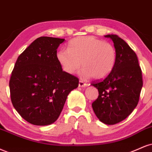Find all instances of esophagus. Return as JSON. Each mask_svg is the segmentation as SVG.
<instances>
[{
    "instance_id": "34e87169",
    "label": "esophagus",
    "mask_w": 152,
    "mask_h": 152,
    "mask_svg": "<svg viewBox=\"0 0 152 152\" xmlns=\"http://www.w3.org/2000/svg\"><path fill=\"white\" fill-rule=\"evenodd\" d=\"M87 85V83H84V82L83 81H81V80H79V83H78V86L79 87H85Z\"/></svg>"
}]
</instances>
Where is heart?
<instances>
[{"instance_id": "1", "label": "heart", "mask_w": 152, "mask_h": 152, "mask_svg": "<svg viewBox=\"0 0 152 152\" xmlns=\"http://www.w3.org/2000/svg\"><path fill=\"white\" fill-rule=\"evenodd\" d=\"M56 58L66 73L73 74L81 66L83 78L102 79L112 72L117 61V51L108 42L93 36H83L69 41L67 49H60Z\"/></svg>"}]
</instances>
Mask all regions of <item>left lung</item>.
<instances>
[{
	"mask_svg": "<svg viewBox=\"0 0 152 152\" xmlns=\"http://www.w3.org/2000/svg\"><path fill=\"white\" fill-rule=\"evenodd\" d=\"M117 51L115 68L103 79L93 81L98 97L92 103L100 121L115 125L128 117L137 105L143 81L136 53L116 34H107Z\"/></svg>",
	"mask_w": 152,
	"mask_h": 152,
	"instance_id": "obj_1",
	"label": "left lung"
}]
</instances>
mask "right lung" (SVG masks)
Masks as SVG:
<instances>
[{"instance_id": "add662e5", "label": "right lung", "mask_w": 152, "mask_h": 152, "mask_svg": "<svg viewBox=\"0 0 152 152\" xmlns=\"http://www.w3.org/2000/svg\"><path fill=\"white\" fill-rule=\"evenodd\" d=\"M64 39L40 37L18 56L9 87L12 105L34 125L54 123L78 78L62 70L56 49Z\"/></svg>"}]
</instances>
